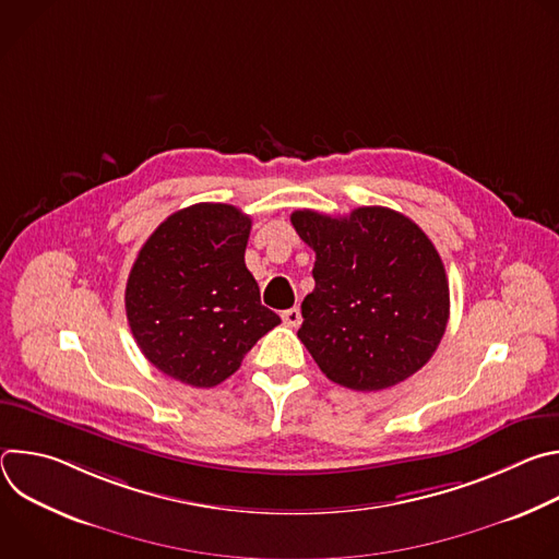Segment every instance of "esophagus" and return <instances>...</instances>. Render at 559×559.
Instances as JSON below:
<instances>
[{
    "instance_id": "obj_1",
    "label": "esophagus",
    "mask_w": 559,
    "mask_h": 559,
    "mask_svg": "<svg viewBox=\"0 0 559 559\" xmlns=\"http://www.w3.org/2000/svg\"><path fill=\"white\" fill-rule=\"evenodd\" d=\"M281 316H283V323H285L287 328H298L300 321H302V316H300V309H298V307H289V309H285Z\"/></svg>"
}]
</instances>
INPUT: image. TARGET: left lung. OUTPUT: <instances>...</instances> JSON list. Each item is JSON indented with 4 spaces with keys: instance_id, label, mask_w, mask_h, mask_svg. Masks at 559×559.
I'll list each match as a JSON object with an SVG mask.
<instances>
[{
    "instance_id": "8db88e82",
    "label": "left lung",
    "mask_w": 559,
    "mask_h": 559,
    "mask_svg": "<svg viewBox=\"0 0 559 559\" xmlns=\"http://www.w3.org/2000/svg\"><path fill=\"white\" fill-rule=\"evenodd\" d=\"M292 225L316 252L298 338L321 371L380 391L423 369L449 321L447 272L429 236L380 205L349 216L296 210Z\"/></svg>"
}]
</instances>
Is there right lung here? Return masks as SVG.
<instances>
[{"label":"right lung","mask_w":559,"mask_h":559,"mask_svg":"<svg viewBox=\"0 0 559 559\" xmlns=\"http://www.w3.org/2000/svg\"><path fill=\"white\" fill-rule=\"evenodd\" d=\"M252 218L234 205L175 212L143 243L126 313L143 356L190 386H216L281 318L246 267Z\"/></svg>","instance_id":"obj_1"}]
</instances>
